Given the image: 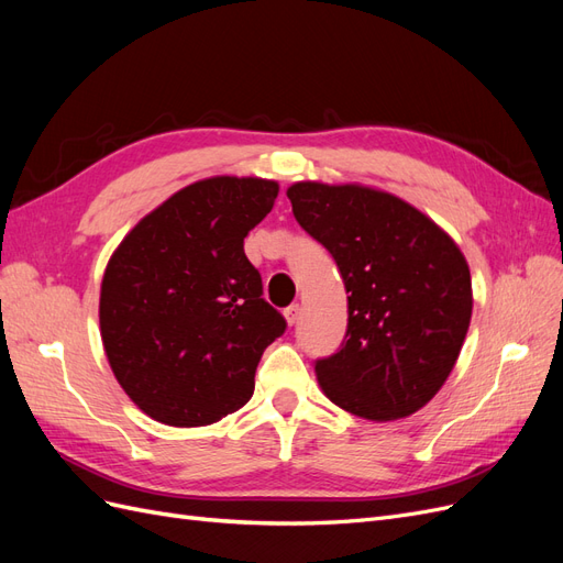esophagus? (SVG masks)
Returning a JSON list of instances; mask_svg holds the SVG:
<instances>
[{"label": "esophagus", "mask_w": 563, "mask_h": 563, "mask_svg": "<svg viewBox=\"0 0 563 563\" xmlns=\"http://www.w3.org/2000/svg\"><path fill=\"white\" fill-rule=\"evenodd\" d=\"M284 317H286V321H288V327H294V323H298V319H300V308H298V302L288 305V308L284 310Z\"/></svg>", "instance_id": "1"}]
</instances>
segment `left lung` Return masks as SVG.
<instances>
[{
  "label": "left lung",
  "mask_w": 563,
  "mask_h": 563,
  "mask_svg": "<svg viewBox=\"0 0 563 563\" xmlns=\"http://www.w3.org/2000/svg\"><path fill=\"white\" fill-rule=\"evenodd\" d=\"M298 225L347 288V331L314 362L335 406L366 420L416 413L446 383L472 317V279L451 236L404 199L362 185L288 187Z\"/></svg>",
  "instance_id": "left-lung-1"
}]
</instances>
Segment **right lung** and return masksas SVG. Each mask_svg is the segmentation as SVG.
I'll list each match as a JSON object with an SVG mask.
<instances>
[{"mask_svg": "<svg viewBox=\"0 0 563 563\" xmlns=\"http://www.w3.org/2000/svg\"><path fill=\"white\" fill-rule=\"evenodd\" d=\"M279 185L218 176L183 187L135 225L100 286V335L114 378L143 413L201 428L242 408L286 319L263 298L244 236Z\"/></svg>", "mask_w": 563, "mask_h": 563, "instance_id": "right-lung-1", "label": "right lung"}]
</instances>
